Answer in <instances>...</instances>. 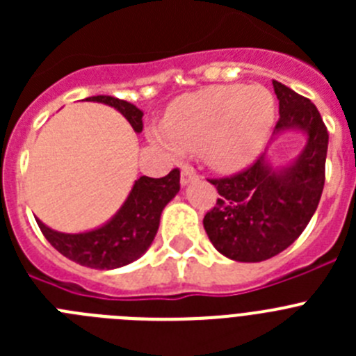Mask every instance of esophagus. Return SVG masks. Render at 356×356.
Segmentation results:
<instances>
[{
  "label": "esophagus",
  "mask_w": 356,
  "mask_h": 356,
  "mask_svg": "<svg viewBox=\"0 0 356 356\" xmlns=\"http://www.w3.org/2000/svg\"><path fill=\"white\" fill-rule=\"evenodd\" d=\"M194 178H196V171H194L193 168H188V165H184V168H181V176H180L181 185H187L188 181L194 180Z\"/></svg>",
  "instance_id": "34e87169"
}]
</instances>
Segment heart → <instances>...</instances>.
<instances>
[{"instance_id": "obj_1", "label": "heart", "mask_w": 356, "mask_h": 356, "mask_svg": "<svg viewBox=\"0 0 356 356\" xmlns=\"http://www.w3.org/2000/svg\"><path fill=\"white\" fill-rule=\"evenodd\" d=\"M275 118V96L264 87L217 85L178 97L151 137L169 155L201 151L210 168L232 172L259 155Z\"/></svg>"}]
</instances>
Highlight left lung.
<instances>
[{"instance_id":"8db88e82","label":"left lung","mask_w":356,"mask_h":356,"mask_svg":"<svg viewBox=\"0 0 356 356\" xmlns=\"http://www.w3.org/2000/svg\"><path fill=\"white\" fill-rule=\"evenodd\" d=\"M280 102L275 134L298 128L307 147L291 168L275 171L266 159L225 178H210L219 197L203 217L210 242L237 262H262L287 250L303 234L325 187L328 130L308 97L273 80Z\"/></svg>"}]
</instances>
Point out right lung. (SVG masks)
I'll return each mask as SVG.
<instances>
[{
  "label": "right lung",
  "mask_w": 356,
  "mask_h": 356,
  "mask_svg": "<svg viewBox=\"0 0 356 356\" xmlns=\"http://www.w3.org/2000/svg\"><path fill=\"white\" fill-rule=\"evenodd\" d=\"M87 99L114 106L137 134L143 131V112L131 103L112 96ZM178 191L180 169H172L163 178L140 176L121 210L102 228L87 234H60L39 219L37 225L49 244L72 262L92 269H115L137 260L151 246L160 225V213Z\"/></svg>",
  "instance_id": "1"
}]
</instances>
